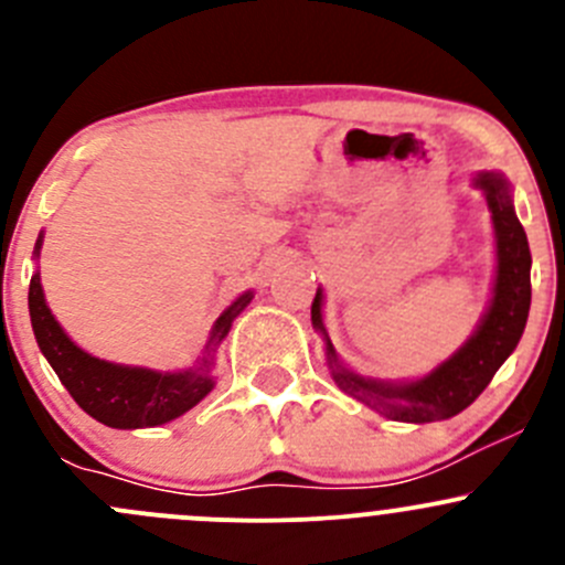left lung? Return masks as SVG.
Listing matches in <instances>:
<instances>
[{"label":"left lung","instance_id":"8db88e82","mask_svg":"<svg viewBox=\"0 0 565 565\" xmlns=\"http://www.w3.org/2000/svg\"><path fill=\"white\" fill-rule=\"evenodd\" d=\"M472 185L483 193L489 213H492L494 256H498L492 298H489L487 311L470 339L440 366L418 380H398V383L352 372L339 361L328 330H324L322 287L317 289V298L311 303V324L324 341V358H328L333 383L347 396L358 398L388 420L431 424V420L459 415L492 383L494 372L503 366L505 358L516 350L522 333H525L530 311V248L525 230L516 218L511 182L500 172H476Z\"/></svg>","mask_w":565,"mask_h":565}]
</instances>
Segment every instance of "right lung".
Instances as JSON below:
<instances>
[{
	"label": "right lung",
	"instance_id": "add662e5",
	"mask_svg": "<svg viewBox=\"0 0 565 565\" xmlns=\"http://www.w3.org/2000/svg\"><path fill=\"white\" fill-rule=\"evenodd\" d=\"M40 248H43V232L35 243V259ZM250 298L254 292L248 289L230 309H224V315L215 319L210 330L202 358L191 369H180V372L125 366V363H111L84 352L51 315L38 270L32 273L30 281V317L40 352L84 413L111 429H150V426L180 418L215 388V350L226 339L232 322L250 303Z\"/></svg>",
	"mask_w": 565,
	"mask_h": 565
}]
</instances>
